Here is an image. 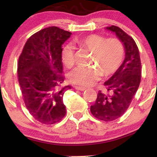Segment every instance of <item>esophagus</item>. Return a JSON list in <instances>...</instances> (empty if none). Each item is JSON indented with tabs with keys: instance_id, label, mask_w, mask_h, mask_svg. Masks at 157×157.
I'll list each match as a JSON object with an SVG mask.
<instances>
[{
	"instance_id": "34e87169",
	"label": "esophagus",
	"mask_w": 157,
	"mask_h": 157,
	"mask_svg": "<svg viewBox=\"0 0 157 157\" xmlns=\"http://www.w3.org/2000/svg\"><path fill=\"white\" fill-rule=\"evenodd\" d=\"M75 88L76 90H80V91H84V90H86V88L81 87V86H75Z\"/></svg>"
}]
</instances>
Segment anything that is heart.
Wrapping results in <instances>:
<instances>
[{
  "label": "heart",
  "mask_w": 157,
  "mask_h": 157,
  "mask_svg": "<svg viewBox=\"0 0 157 157\" xmlns=\"http://www.w3.org/2000/svg\"><path fill=\"white\" fill-rule=\"evenodd\" d=\"M74 43L81 48L92 52V63L96 66H76L68 73L71 82L80 86H91L102 76L111 75L116 71L121 64L124 56V47L117 38H108L99 35H89ZM61 58L66 66H72L74 47L71 44L64 45L61 51Z\"/></svg>",
  "instance_id": "1"
}]
</instances>
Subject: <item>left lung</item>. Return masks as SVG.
Returning a JSON list of instances; mask_svg holds the SVG:
<instances>
[{
    "mask_svg": "<svg viewBox=\"0 0 157 157\" xmlns=\"http://www.w3.org/2000/svg\"><path fill=\"white\" fill-rule=\"evenodd\" d=\"M106 29L115 32L124 45L123 63L109 80L104 83L105 91H99L91 112L98 120L110 122L124 114L128 109L141 80V60L134 40L120 27L111 26Z\"/></svg>",
    "mask_w": 157,
    "mask_h": 157,
    "instance_id": "obj_1",
    "label": "left lung"
}]
</instances>
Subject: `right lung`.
I'll return each mask as SVG.
<instances>
[{
  "instance_id": "obj_1",
  "label": "right lung",
  "mask_w": 157,
  "mask_h": 157,
  "mask_svg": "<svg viewBox=\"0 0 157 157\" xmlns=\"http://www.w3.org/2000/svg\"><path fill=\"white\" fill-rule=\"evenodd\" d=\"M71 35L57 26L36 32L27 40L17 63L23 100L30 114L46 125L60 122L66 113L63 97L71 89L64 81L62 45Z\"/></svg>"
}]
</instances>
